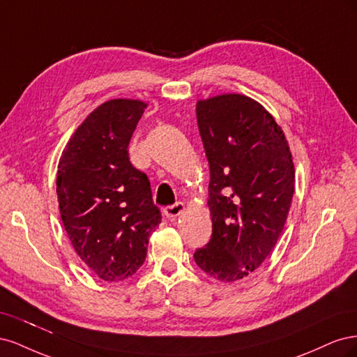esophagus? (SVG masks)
Here are the masks:
<instances>
[{"label": "esophagus", "instance_id": "1", "mask_svg": "<svg viewBox=\"0 0 357 357\" xmlns=\"http://www.w3.org/2000/svg\"><path fill=\"white\" fill-rule=\"evenodd\" d=\"M183 211H185V204L183 202H176V204L168 205V207L164 208V214L168 219H176L177 215H180Z\"/></svg>", "mask_w": 357, "mask_h": 357}]
</instances>
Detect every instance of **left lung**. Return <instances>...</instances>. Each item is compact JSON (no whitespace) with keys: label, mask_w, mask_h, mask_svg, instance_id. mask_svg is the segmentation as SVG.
Wrapping results in <instances>:
<instances>
[{"label":"left lung","mask_w":357,"mask_h":357,"mask_svg":"<svg viewBox=\"0 0 357 357\" xmlns=\"http://www.w3.org/2000/svg\"><path fill=\"white\" fill-rule=\"evenodd\" d=\"M210 165V243L193 255L210 277L232 283L252 274L282 235L295 192L283 129L262 104L240 93L197 102Z\"/></svg>","instance_id":"obj_1"}]
</instances>
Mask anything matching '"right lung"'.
Returning a JSON list of instances; mask_svg holds the SVG:
<instances>
[{"instance_id":"add662e5","label":"right lung","mask_w":357,"mask_h":357,"mask_svg":"<svg viewBox=\"0 0 357 357\" xmlns=\"http://www.w3.org/2000/svg\"><path fill=\"white\" fill-rule=\"evenodd\" d=\"M146 107L126 98L96 107L75 129L58 164L63 228L83 264L104 282L137 273L162 219L147 176L128 155Z\"/></svg>"}]
</instances>
